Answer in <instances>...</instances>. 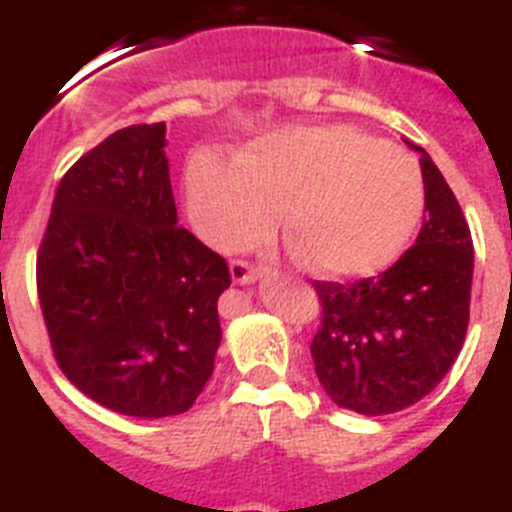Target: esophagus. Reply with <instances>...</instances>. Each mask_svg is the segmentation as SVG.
<instances>
[{
    "label": "esophagus",
    "instance_id": "34e87169",
    "mask_svg": "<svg viewBox=\"0 0 512 512\" xmlns=\"http://www.w3.org/2000/svg\"><path fill=\"white\" fill-rule=\"evenodd\" d=\"M262 278L260 268L250 265L244 260H231V281L239 283V286H250V283H257Z\"/></svg>",
    "mask_w": 512,
    "mask_h": 512
}]
</instances>
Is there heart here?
<instances>
[{"label": "heart", "mask_w": 512, "mask_h": 512, "mask_svg": "<svg viewBox=\"0 0 512 512\" xmlns=\"http://www.w3.org/2000/svg\"><path fill=\"white\" fill-rule=\"evenodd\" d=\"M425 175L410 151L353 126L283 128L252 141L234 164L198 154L188 170L195 231L239 250L283 231L311 270L368 278L410 247L425 213Z\"/></svg>", "instance_id": "obj_1"}]
</instances>
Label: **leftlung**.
Masks as SVG:
<instances>
[{"instance_id": "8db88e82", "label": "left lung", "mask_w": 512, "mask_h": 512, "mask_svg": "<svg viewBox=\"0 0 512 512\" xmlns=\"http://www.w3.org/2000/svg\"><path fill=\"white\" fill-rule=\"evenodd\" d=\"M410 149L420 154L428 190L415 244L379 278L314 283L322 301L311 340L314 371L327 397L358 415H391L428 397L469 327V224L428 151Z\"/></svg>"}]
</instances>
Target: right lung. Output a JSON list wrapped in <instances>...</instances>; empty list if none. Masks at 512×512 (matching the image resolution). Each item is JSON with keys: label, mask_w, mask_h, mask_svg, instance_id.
Wrapping results in <instances>:
<instances>
[{"label": "right lung", "mask_w": 512, "mask_h": 512, "mask_svg": "<svg viewBox=\"0 0 512 512\" xmlns=\"http://www.w3.org/2000/svg\"><path fill=\"white\" fill-rule=\"evenodd\" d=\"M167 126H128L59 182L38 250L56 363L82 394L131 417L193 407L221 342V255L177 226Z\"/></svg>", "instance_id": "add662e5"}]
</instances>
